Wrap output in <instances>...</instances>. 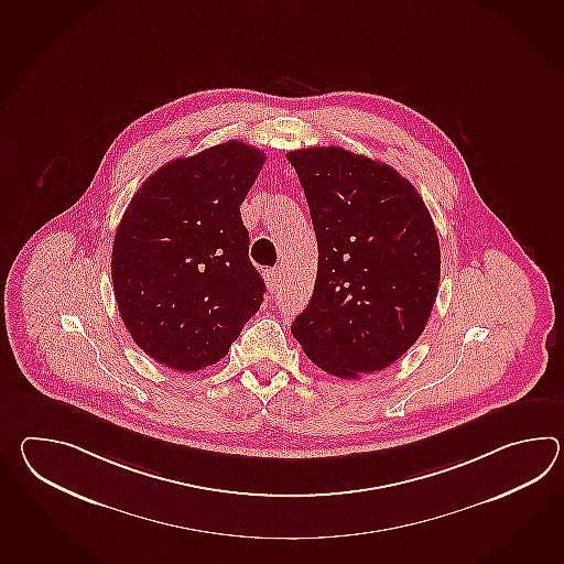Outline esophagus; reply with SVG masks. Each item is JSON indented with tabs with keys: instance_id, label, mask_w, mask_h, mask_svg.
Returning <instances> with one entry per match:
<instances>
[{
	"instance_id": "esophagus-1",
	"label": "esophagus",
	"mask_w": 564,
	"mask_h": 564,
	"mask_svg": "<svg viewBox=\"0 0 564 564\" xmlns=\"http://www.w3.org/2000/svg\"><path fill=\"white\" fill-rule=\"evenodd\" d=\"M267 285H269V289H271L273 293H276V291L281 289V271H279V269L267 273Z\"/></svg>"
}]
</instances>
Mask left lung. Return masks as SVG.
I'll use <instances>...</instances> for the list:
<instances>
[{
	"label": "left lung",
	"mask_w": 564,
	"mask_h": 564,
	"mask_svg": "<svg viewBox=\"0 0 564 564\" xmlns=\"http://www.w3.org/2000/svg\"><path fill=\"white\" fill-rule=\"evenodd\" d=\"M317 238L312 300L291 332L338 378L389 368L423 334L437 300L441 251L413 184L341 148L289 151Z\"/></svg>",
	"instance_id": "obj_1"
}]
</instances>
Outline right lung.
I'll return each mask as SVG.
<instances>
[{
    "label": "right lung",
    "mask_w": 564,
    "mask_h": 564,
    "mask_svg": "<svg viewBox=\"0 0 564 564\" xmlns=\"http://www.w3.org/2000/svg\"><path fill=\"white\" fill-rule=\"evenodd\" d=\"M264 160V151L232 139L165 163L115 232L121 319L141 350L177 372L223 360L263 303L240 204Z\"/></svg>",
    "instance_id": "add662e5"
}]
</instances>
